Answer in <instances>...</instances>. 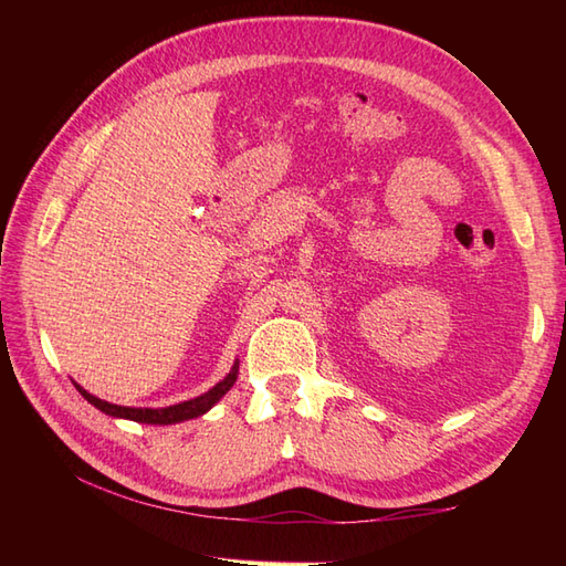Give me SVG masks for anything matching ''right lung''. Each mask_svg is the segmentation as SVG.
Here are the masks:
<instances>
[{"mask_svg": "<svg viewBox=\"0 0 566 566\" xmlns=\"http://www.w3.org/2000/svg\"><path fill=\"white\" fill-rule=\"evenodd\" d=\"M238 379V363L233 365V369L228 371V377L223 381L216 384L213 389H209L207 394L197 396V399L191 401H182L177 406H167V408H128V406H116L109 401H102L97 396H92L90 391H84L80 384H75L77 391L87 399L92 406H97L99 411H104L106 416H114V418H128V420H136V423H150V426H170V423H182V420L189 418H197L203 416L209 411V408L221 399V396L233 387Z\"/></svg>", "mask_w": 566, "mask_h": 566, "instance_id": "right-lung-1", "label": "right lung"}]
</instances>
